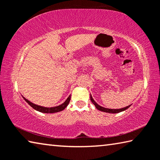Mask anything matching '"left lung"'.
I'll list each match as a JSON object with an SVG mask.
<instances>
[{
    "mask_svg": "<svg viewBox=\"0 0 160 160\" xmlns=\"http://www.w3.org/2000/svg\"><path fill=\"white\" fill-rule=\"evenodd\" d=\"M90 99H91V102H92V104L95 106V107L97 108V109L101 111V112H106V113H117L119 112H123V111L126 110L127 109H128V108L131 106V105H129V106H127L124 108H122V109H107V108H104L103 107H101L100 105H99L97 103L94 101V99L92 98V97L90 94Z\"/></svg>",
    "mask_w": 160,
    "mask_h": 160,
    "instance_id": "1",
    "label": "left lung"
}]
</instances>
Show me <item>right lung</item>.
<instances>
[{"mask_svg": "<svg viewBox=\"0 0 160 160\" xmlns=\"http://www.w3.org/2000/svg\"><path fill=\"white\" fill-rule=\"evenodd\" d=\"M23 99L25 100L26 102L31 106L36 111H38V112H42V113H56V112H59L63 111V109H66L68 105L70 100V95L68 97L67 99L65 101L63 104H61V105H58V106L56 107H42L39 106V105H37L32 103L31 102H29L28 99H27L25 97H22Z\"/></svg>", "mask_w": 160, "mask_h": 160, "instance_id": "obj_1", "label": "right lung"}]
</instances>
